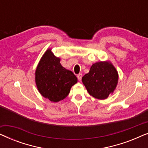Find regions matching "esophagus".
I'll use <instances>...</instances> for the list:
<instances>
[{"label":"esophagus","mask_w":148,"mask_h":148,"mask_svg":"<svg viewBox=\"0 0 148 148\" xmlns=\"http://www.w3.org/2000/svg\"><path fill=\"white\" fill-rule=\"evenodd\" d=\"M77 77L78 79L79 80V81H81V80H82V73L78 74L77 75Z\"/></svg>","instance_id":"esophagus-1"}]
</instances>
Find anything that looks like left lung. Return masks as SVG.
I'll list each match as a JSON object with an SVG mask.
<instances>
[{
  "instance_id": "8db88e82",
  "label": "left lung",
  "mask_w": 148,
  "mask_h": 148,
  "mask_svg": "<svg viewBox=\"0 0 148 148\" xmlns=\"http://www.w3.org/2000/svg\"><path fill=\"white\" fill-rule=\"evenodd\" d=\"M118 79V73L112 64L100 61L92 64L90 72L82 77V82L91 96L104 100L114 92Z\"/></svg>"
}]
</instances>
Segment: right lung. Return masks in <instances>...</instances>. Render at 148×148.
<instances>
[{
  "mask_svg": "<svg viewBox=\"0 0 148 148\" xmlns=\"http://www.w3.org/2000/svg\"><path fill=\"white\" fill-rule=\"evenodd\" d=\"M48 49L42 56L36 71V83L40 94L51 102L63 100L71 88L77 82L73 73L66 70Z\"/></svg>",
  "mask_w": 148,
  "mask_h": 148,
  "instance_id": "right-lung-1",
  "label": "right lung"
}]
</instances>
